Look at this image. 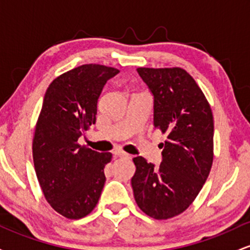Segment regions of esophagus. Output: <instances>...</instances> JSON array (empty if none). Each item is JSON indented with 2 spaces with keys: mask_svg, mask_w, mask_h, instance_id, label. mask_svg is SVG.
<instances>
[{
  "mask_svg": "<svg viewBox=\"0 0 250 250\" xmlns=\"http://www.w3.org/2000/svg\"><path fill=\"white\" fill-rule=\"evenodd\" d=\"M114 155H115L116 157H129V154H127L123 150H120V149H116V150L114 151Z\"/></svg>",
  "mask_w": 250,
  "mask_h": 250,
  "instance_id": "esophagus-1",
  "label": "esophagus"
}]
</instances>
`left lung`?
Segmentation results:
<instances>
[{
	"label": "left lung",
	"mask_w": 250,
	"mask_h": 250,
	"mask_svg": "<svg viewBox=\"0 0 250 250\" xmlns=\"http://www.w3.org/2000/svg\"><path fill=\"white\" fill-rule=\"evenodd\" d=\"M154 96V127L167 135L160 167L134 157V197L145 214L167 220L187 209L207 180L214 157V120L205 94L185 69L137 68Z\"/></svg>",
	"instance_id": "1"
}]
</instances>
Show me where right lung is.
<instances>
[{
	"label": "right lung",
	"mask_w": 250,
	"mask_h": 250,
	"mask_svg": "<svg viewBox=\"0 0 250 250\" xmlns=\"http://www.w3.org/2000/svg\"><path fill=\"white\" fill-rule=\"evenodd\" d=\"M119 71L83 64L56 77L45 91L33 139L34 167L45 200L67 219L87 216L101 196L104 167L113 155L77 141L95 125L97 100Z\"/></svg>",
	"instance_id": "right-lung-1"
}]
</instances>
